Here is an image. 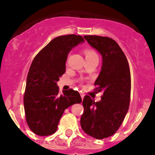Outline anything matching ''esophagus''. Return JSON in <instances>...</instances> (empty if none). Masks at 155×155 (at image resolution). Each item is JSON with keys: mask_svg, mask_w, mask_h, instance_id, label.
Instances as JSON below:
<instances>
[{"mask_svg": "<svg viewBox=\"0 0 155 155\" xmlns=\"http://www.w3.org/2000/svg\"><path fill=\"white\" fill-rule=\"evenodd\" d=\"M80 94H81V98L83 99V98H84V93H82L81 91Z\"/></svg>", "mask_w": 155, "mask_h": 155, "instance_id": "esophagus-1", "label": "esophagus"}]
</instances>
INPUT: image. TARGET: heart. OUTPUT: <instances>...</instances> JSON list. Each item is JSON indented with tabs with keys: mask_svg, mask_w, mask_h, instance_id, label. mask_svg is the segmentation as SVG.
Here are the masks:
<instances>
[{
	"mask_svg": "<svg viewBox=\"0 0 155 155\" xmlns=\"http://www.w3.org/2000/svg\"><path fill=\"white\" fill-rule=\"evenodd\" d=\"M85 55L86 57H89V56H94L96 55V54L92 50H85Z\"/></svg>",
	"mask_w": 155,
	"mask_h": 155,
	"instance_id": "heart-1",
	"label": "heart"
}]
</instances>
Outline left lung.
I'll list each match as a JSON object with an SVG mask.
<instances>
[{"instance_id": "obj_1", "label": "left lung", "mask_w": 155, "mask_h": 155, "mask_svg": "<svg viewBox=\"0 0 155 155\" xmlns=\"http://www.w3.org/2000/svg\"><path fill=\"white\" fill-rule=\"evenodd\" d=\"M84 38L102 56V68L94 84L103 94L96 102L88 95L84 96L81 126L89 136L100 140L113 135L128 112L130 71L127 57L116 41L98 35H85Z\"/></svg>"}]
</instances>
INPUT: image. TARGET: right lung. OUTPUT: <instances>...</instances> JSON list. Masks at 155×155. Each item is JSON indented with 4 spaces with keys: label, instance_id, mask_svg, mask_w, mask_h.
Listing matches in <instances>:
<instances>
[{
    "label": "right lung",
    "instance_id": "1",
    "mask_svg": "<svg viewBox=\"0 0 155 155\" xmlns=\"http://www.w3.org/2000/svg\"><path fill=\"white\" fill-rule=\"evenodd\" d=\"M81 35L58 36L50 41L31 63L24 94V107L30 130L39 136L54 134L64 110L81 103L78 91L73 89L59 94L57 82L65 73L71 50L84 42Z\"/></svg>",
    "mask_w": 155,
    "mask_h": 155
}]
</instances>
